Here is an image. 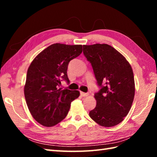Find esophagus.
<instances>
[{
	"label": "esophagus",
	"mask_w": 157,
	"mask_h": 157,
	"mask_svg": "<svg viewBox=\"0 0 157 157\" xmlns=\"http://www.w3.org/2000/svg\"><path fill=\"white\" fill-rule=\"evenodd\" d=\"M80 94H81V96H88V93H85V92H80Z\"/></svg>",
	"instance_id": "1"
}]
</instances>
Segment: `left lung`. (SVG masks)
Listing matches in <instances>:
<instances>
[{
	"mask_svg": "<svg viewBox=\"0 0 157 157\" xmlns=\"http://www.w3.org/2000/svg\"><path fill=\"white\" fill-rule=\"evenodd\" d=\"M91 63L99 92L94 94L96 107L90 111L92 120L103 127L123 121L134 101L135 82L131 65L121 53L106 44L83 46Z\"/></svg>",
	"mask_w": 157,
	"mask_h": 157,
	"instance_id": "obj_1",
	"label": "left lung"
}]
</instances>
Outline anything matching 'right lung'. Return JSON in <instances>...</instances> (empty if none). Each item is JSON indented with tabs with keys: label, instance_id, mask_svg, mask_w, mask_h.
I'll return each instance as SVG.
<instances>
[{
	"label": "right lung",
	"instance_id": "obj_1",
	"mask_svg": "<svg viewBox=\"0 0 157 157\" xmlns=\"http://www.w3.org/2000/svg\"><path fill=\"white\" fill-rule=\"evenodd\" d=\"M82 52V45L56 43L36 56L27 72L24 95L29 111L36 121L45 127L61 122L78 90L58 89L61 79L69 82L67 70L69 61Z\"/></svg>",
	"mask_w": 157,
	"mask_h": 157
}]
</instances>
